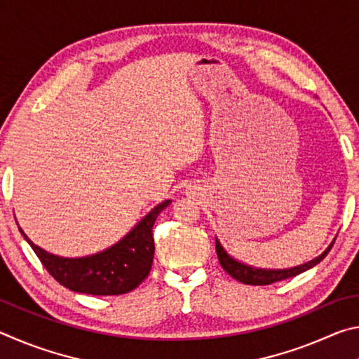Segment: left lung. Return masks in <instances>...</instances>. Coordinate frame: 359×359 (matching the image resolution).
Returning <instances> with one entry per match:
<instances>
[{
    "mask_svg": "<svg viewBox=\"0 0 359 359\" xmlns=\"http://www.w3.org/2000/svg\"><path fill=\"white\" fill-rule=\"evenodd\" d=\"M334 241L331 242L330 247H327L326 250L320 255V257L313 258L312 261L304 263L301 266L290 267V269H261V267H253V266H248L245 263H241V261L234 259L226 250H224L223 245L220 244V241H218L217 238H215V250H217L218 261H220L223 269L226 271L231 277L236 278V280H239L245 285H271V283L278 282V280H285V278L294 277L297 274H301V272L311 269V267H313V266H317L320 261L323 259L327 253H330Z\"/></svg>",
    "mask_w": 359,
    "mask_h": 359,
    "instance_id": "8db88e82",
    "label": "left lung"
}]
</instances>
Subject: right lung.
<instances>
[{
	"label": "right lung",
	"instance_id": "add662e5",
	"mask_svg": "<svg viewBox=\"0 0 359 359\" xmlns=\"http://www.w3.org/2000/svg\"><path fill=\"white\" fill-rule=\"evenodd\" d=\"M169 204L171 199L155 205L117 244L88 257H58L33 244L23 229H19L48 274L60 285L85 294H125L135 290L149 276L155 253L151 228L160 212Z\"/></svg>",
	"mask_w": 359,
	"mask_h": 359
}]
</instances>
